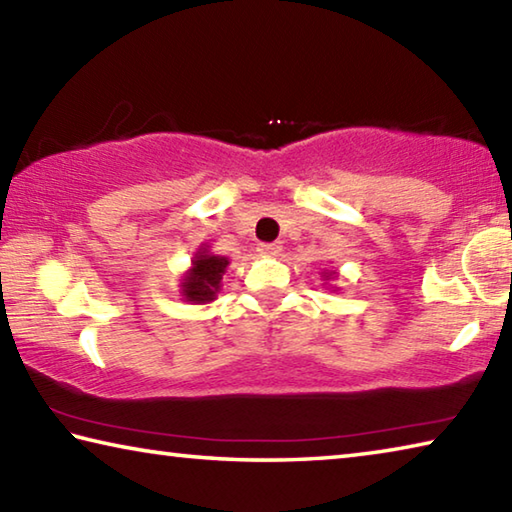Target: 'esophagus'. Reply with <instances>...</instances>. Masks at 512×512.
<instances>
[{
  "instance_id": "34e87169",
  "label": "esophagus",
  "mask_w": 512,
  "mask_h": 512,
  "mask_svg": "<svg viewBox=\"0 0 512 512\" xmlns=\"http://www.w3.org/2000/svg\"><path fill=\"white\" fill-rule=\"evenodd\" d=\"M259 255H264V257H273V255H277L282 250V246L280 244H259Z\"/></svg>"
}]
</instances>
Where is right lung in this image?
I'll use <instances>...</instances> for the list:
<instances>
[{
	"label": "right lung",
	"instance_id": "right-lung-1",
	"mask_svg": "<svg viewBox=\"0 0 512 512\" xmlns=\"http://www.w3.org/2000/svg\"><path fill=\"white\" fill-rule=\"evenodd\" d=\"M228 266V259L207 255V250H201L196 255L192 271L187 273L183 282V293L187 300L192 302H210L214 300V293L219 291L221 275Z\"/></svg>",
	"mask_w": 512,
	"mask_h": 512
}]
</instances>
